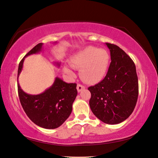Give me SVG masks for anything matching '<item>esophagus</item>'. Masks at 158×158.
<instances>
[{
  "label": "esophagus",
  "mask_w": 158,
  "mask_h": 158,
  "mask_svg": "<svg viewBox=\"0 0 158 158\" xmlns=\"http://www.w3.org/2000/svg\"><path fill=\"white\" fill-rule=\"evenodd\" d=\"M77 91L78 92H80L81 90H83V89H85V86L81 85V84H78L77 86Z\"/></svg>",
  "instance_id": "esophagus-1"
}]
</instances>
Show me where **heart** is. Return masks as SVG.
Wrapping results in <instances>:
<instances>
[{
  "label": "heart",
  "mask_w": 158,
  "mask_h": 158,
  "mask_svg": "<svg viewBox=\"0 0 158 158\" xmlns=\"http://www.w3.org/2000/svg\"><path fill=\"white\" fill-rule=\"evenodd\" d=\"M110 64V55L106 50L94 46H88L77 52L71 58L70 65L75 69H81V76L86 83L100 82L107 74ZM64 73L72 76L70 67L65 66Z\"/></svg>",
  "instance_id": "b5f03b06"
}]
</instances>
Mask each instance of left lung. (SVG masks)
<instances>
[{"label":"left lung","mask_w":158,"mask_h":158,"mask_svg":"<svg viewBox=\"0 0 158 158\" xmlns=\"http://www.w3.org/2000/svg\"><path fill=\"white\" fill-rule=\"evenodd\" d=\"M111 63L105 78L88 88L92 112L106 124H118L132 114L138 97V80L135 64L118 46L106 43Z\"/></svg>","instance_id":"1"}]
</instances>
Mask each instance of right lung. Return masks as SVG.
Here are the masks:
<instances>
[{
	"mask_svg": "<svg viewBox=\"0 0 158 158\" xmlns=\"http://www.w3.org/2000/svg\"><path fill=\"white\" fill-rule=\"evenodd\" d=\"M42 43L37 44L20 61L18 70V91L20 103L32 122L44 129L61 126L72 112L73 103L77 95L76 83H67L58 77L50 88L37 95L29 94L21 89L18 77L23 70L24 58L42 49ZM60 67V62H55Z\"/></svg>",
	"mask_w": 158,
	"mask_h": 158,
	"instance_id": "add662e5",
	"label": "right lung"
}]
</instances>
